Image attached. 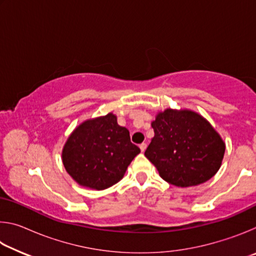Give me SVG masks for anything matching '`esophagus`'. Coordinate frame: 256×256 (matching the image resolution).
<instances>
[{
    "label": "esophagus",
    "instance_id": "1",
    "mask_svg": "<svg viewBox=\"0 0 256 256\" xmlns=\"http://www.w3.org/2000/svg\"><path fill=\"white\" fill-rule=\"evenodd\" d=\"M140 149H141L142 152H144L146 149V144H140Z\"/></svg>",
    "mask_w": 256,
    "mask_h": 256
}]
</instances>
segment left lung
<instances>
[{"instance_id":"left-lung-1","label":"left lung","mask_w":256,"mask_h":256,"mask_svg":"<svg viewBox=\"0 0 256 256\" xmlns=\"http://www.w3.org/2000/svg\"><path fill=\"white\" fill-rule=\"evenodd\" d=\"M151 126L154 136L144 156L162 180L188 188L204 183L218 172L224 144L202 116L190 110H166Z\"/></svg>"}]
</instances>
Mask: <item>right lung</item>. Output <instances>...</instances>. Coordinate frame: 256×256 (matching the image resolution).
Returning <instances> with one entry per match:
<instances>
[{"instance_id":"obj_1","label":"right lung","mask_w":256,"mask_h":256,"mask_svg":"<svg viewBox=\"0 0 256 256\" xmlns=\"http://www.w3.org/2000/svg\"><path fill=\"white\" fill-rule=\"evenodd\" d=\"M140 148L133 144L128 128L120 126L112 112L82 123L68 136L63 164L82 186L105 190L122 178Z\"/></svg>"}]
</instances>
